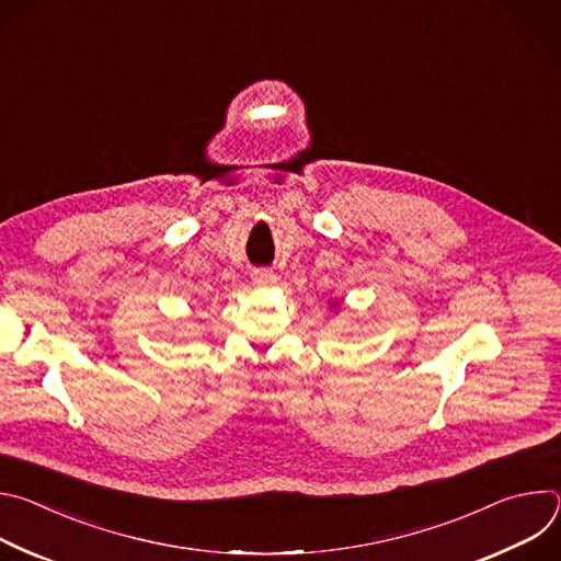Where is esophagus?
Wrapping results in <instances>:
<instances>
[{
    "label": "esophagus",
    "mask_w": 561,
    "mask_h": 561,
    "mask_svg": "<svg viewBox=\"0 0 561 561\" xmlns=\"http://www.w3.org/2000/svg\"><path fill=\"white\" fill-rule=\"evenodd\" d=\"M253 282L257 286H268V284L275 282V273L266 271V268H257V271H253Z\"/></svg>",
    "instance_id": "1"
}]
</instances>
